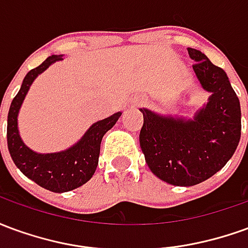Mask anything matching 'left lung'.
I'll return each mask as SVG.
<instances>
[{"label":"left lung","instance_id":"1","mask_svg":"<svg viewBox=\"0 0 248 248\" xmlns=\"http://www.w3.org/2000/svg\"><path fill=\"white\" fill-rule=\"evenodd\" d=\"M192 69L211 93L192 119L163 117L140 108V143L154 175L174 186H194L218 172L234 155L240 140V103L223 69L202 51L187 47Z\"/></svg>","mask_w":248,"mask_h":248}]
</instances>
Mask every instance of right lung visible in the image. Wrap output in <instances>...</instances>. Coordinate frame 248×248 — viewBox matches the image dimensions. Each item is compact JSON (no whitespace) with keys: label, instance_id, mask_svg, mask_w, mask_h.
I'll return each instance as SVG.
<instances>
[{"label":"right lung","instance_id":"1","mask_svg":"<svg viewBox=\"0 0 248 248\" xmlns=\"http://www.w3.org/2000/svg\"><path fill=\"white\" fill-rule=\"evenodd\" d=\"M63 60L62 56H50L40 66L26 74L19 92L12 101L8 114V147L16 166L38 186L53 192H66L82 186L94 175L98 166L101 140L113 127L122 113L98 121L90 126L81 140L60 153L38 154L25 145L18 133V111L30 85L51 63Z\"/></svg>","mask_w":248,"mask_h":248}]
</instances>
